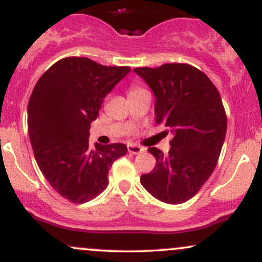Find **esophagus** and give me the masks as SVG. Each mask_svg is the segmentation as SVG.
I'll use <instances>...</instances> for the list:
<instances>
[{
    "label": "esophagus",
    "mask_w": 262,
    "mask_h": 262,
    "mask_svg": "<svg viewBox=\"0 0 262 262\" xmlns=\"http://www.w3.org/2000/svg\"><path fill=\"white\" fill-rule=\"evenodd\" d=\"M128 151L130 152V154L137 155V154H140V152H143L144 149L141 148V146H139V145H135V144H130V145H128Z\"/></svg>",
    "instance_id": "esophagus-1"
}]
</instances>
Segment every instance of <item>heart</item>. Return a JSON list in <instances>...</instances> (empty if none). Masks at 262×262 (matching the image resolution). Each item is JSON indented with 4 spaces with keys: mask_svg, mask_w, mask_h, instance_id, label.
Masks as SVG:
<instances>
[{
    "mask_svg": "<svg viewBox=\"0 0 262 262\" xmlns=\"http://www.w3.org/2000/svg\"><path fill=\"white\" fill-rule=\"evenodd\" d=\"M140 91H143V90L139 89V87H132V89H130V92H129V95H132V93L140 92Z\"/></svg>",
    "mask_w": 262,
    "mask_h": 262,
    "instance_id": "obj_1",
    "label": "heart"
}]
</instances>
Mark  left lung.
Masks as SVG:
<instances>
[{
  "label": "left lung",
  "mask_w": 262,
  "mask_h": 262,
  "mask_svg": "<svg viewBox=\"0 0 262 262\" xmlns=\"http://www.w3.org/2000/svg\"><path fill=\"white\" fill-rule=\"evenodd\" d=\"M134 73L155 96V118L172 134L169 154L149 148L156 165L141 175L143 187L159 201L183 203L193 197L215 169L227 116L221 95L206 74L187 64L137 68Z\"/></svg>",
  "instance_id": "8db88e82"
}]
</instances>
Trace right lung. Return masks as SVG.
<instances>
[{"label": "right lung", "mask_w": 262, "mask_h": 262, "mask_svg": "<svg viewBox=\"0 0 262 262\" xmlns=\"http://www.w3.org/2000/svg\"><path fill=\"white\" fill-rule=\"evenodd\" d=\"M128 66H103L89 58H65L38 80L28 103V133L39 169L73 203H85L108 186V171L127 154L121 143L90 148L91 123L103 100L129 74Z\"/></svg>", "instance_id": "1"}]
</instances>
